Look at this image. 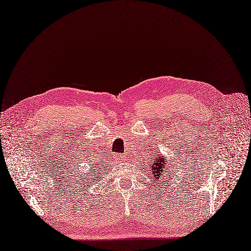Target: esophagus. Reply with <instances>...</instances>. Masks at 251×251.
<instances>
[{
  "label": "esophagus",
  "mask_w": 251,
  "mask_h": 251,
  "mask_svg": "<svg viewBox=\"0 0 251 251\" xmlns=\"http://www.w3.org/2000/svg\"><path fill=\"white\" fill-rule=\"evenodd\" d=\"M114 158H115V161H117V162H123L125 160V157L121 154L114 155Z\"/></svg>",
  "instance_id": "34e87169"
}]
</instances>
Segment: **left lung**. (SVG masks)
<instances>
[{
    "label": "left lung",
    "mask_w": 251,
    "mask_h": 251,
    "mask_svg": "<svg viewBox=\"0 0 251 251\" xmlns=\"http://www.w3.org/2000/svg\"><path fill=\"white\" fill-rule=\"evenodd\" d=\"M150 170L152 173V178L154 181H160L162 180L161 184H162V180H164V178L168 176L170 177V173H171V166L169 165V161L168 159L165 158L164 156H162V154H157L154 159H153V164L152 166H150ZM163 186V184H162Z\"/></svg>",
    "instance_id": "obj_1"
}]
</instances>
